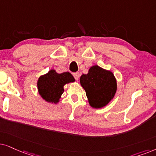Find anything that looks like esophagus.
Listing matches in <instances>:
<instances>
[{"mask_svg":"<svg viewBox=\"0 0 156 156\" xmlns=\"http://www.w3.org/2000/svg\"><path fill=\"white\" fill-rule=\"evenodd\" d=\"M73 77H74L75 79L78 80V78H79V77H80V74H79V73H78V72H76V73H73Z\"/></svg>","mask_w":156,"mask_h":156,"instance_id":"esophagus-1","label":"esophagus"}]
</instances>
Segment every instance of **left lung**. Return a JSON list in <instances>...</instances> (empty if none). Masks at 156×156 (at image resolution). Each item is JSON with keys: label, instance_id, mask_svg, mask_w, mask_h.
I'll return each mask as SVG.
<instances>
[{"label": "left lung", "instance_id": "1", "mask_svg": "<svg viewBox=\"0 0 156 156\" xmlns=\"http://www.w3.org/2000/svg\"><path fill=\"white\" fill-rule=\"evenodd\" d=\"M80 82L86 90L90 106L95 108L106 105L114 97L117 89L113 73L98 66H92L88 74H83Z\"/></svg>", "mask_w": 156, "mask_h": 156}]
</instances>
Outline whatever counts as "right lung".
Here are the masks:
<instances>
[{
  "label": "right lung",
  "mask_w": 156,
  "mask_h": 156,
  "mask_svg": "<svg viewBox=\"0 0 156 156\" xmlns=\"http://www.w3.org/2000/svg\"><path fill=\"white\" fill-rule=\"evenodd\" d=\"M74 81V78L69 72L58 73L55 70H51L47 74L39 78L38 92L48 102L56 103L63 94L64 85Z\"/></svg>",
  "instance_id": "add662e5"
}]
</instances>
